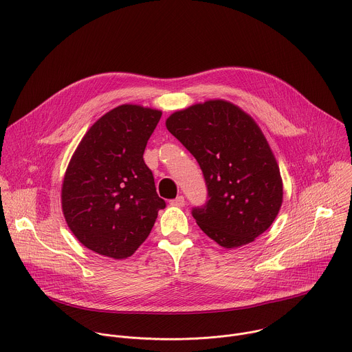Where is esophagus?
<instances>
[{
  "label": "esophagus",
  "instance_id": "esophagus-1",
  "mask_svg": "<svg viewBox=\"0 0 352 352\" xmlns=\"http://www.w3.org/2000/svg\"><path fill=\"white\" fill-rule=\"evenodd\" d=\"M170 204H171V206H177V207H182V206L185 204V199H184L182 195H179V196H177L175 199H173V200L170 201Z\"/></svg>",
  "mask_w": 352,
  "mask_h": 352
}]
</instances>
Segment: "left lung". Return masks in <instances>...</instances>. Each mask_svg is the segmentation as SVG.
Wrapping results in <instances>:
<instances>
[{
    "label": "left lung",
    "mask_w": 352,
    "mask_h": 352,
    "mask_svg": "<svg viewBox=\"0 0 352 352\" xmlns=\"http://www.w3.org/2000/svg\"><path fill=\"white\" fill-rule=\"evenodd\" d=\"M166 126L203 173L207 201L192 208L200 229L226 249L258 238L276 218L283 189L256 122L235 104L208 100L175 111Z\"/></svg>",
    "instance_id": "8db88e82"
}]
</instances>
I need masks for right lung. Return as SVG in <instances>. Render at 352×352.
Returning <instances> with one entry per match:
<instances>
[{
	"label": "right lung",
	"mask_w": 352,
	"mask_h": 352,
	"mask_svg": "<svg viewBox=\"0 0 352 352\" xmlns=\"http://www.w3.org/2000/svg\"><path fill=\"white\" fill-rule=\"evenodd\" d=\"M162 111L122 104L102 116L76 149L65 174L62 208L89 250L127 258L145 242L166 201L144 162Z\"/></svg>",
	"instance_id": "1"
}]
</instances>
